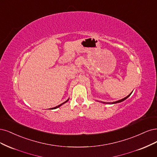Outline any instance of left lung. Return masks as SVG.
<instances>
[{"label": "left lung", "mask_w": 157, "mask_h": 157, "mask_svg": "<svg viewBox=\"0 0 157 157\" xmlns=\"http://www.w3.org/2000/svg\"><path fill=\"white\" fill-rule=\"evenodd\" d=\"M132 93H131L130 94H128L127 97H126L125 98H123V99H121V100H117V101H116V102H102V103H104V104H117V103H119V102H123V101H124V100H125L126 98H128L130 96V94H132Z\"/></svg>", "instance_id": "left-lung-1"}]
</instances>
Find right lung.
<instances>
[{
  "label": "right lung",
  "mask_w": 157,
  "mask_h": 157,
  "mask_svg": "<svg viewBox=\"0 0 157 157\" xmlns=\"http://www.w3.org/2000/svg\"><path fill=\"white\" fill-rule=\"evenodd\" d=\"M68 100H69V98H68V100H66V101H65V102H63V103H62V104H60V105H57V106H56V107H54V108H52V109H57V108H59V107H60V105H63V104H64V103H66V102H68Z\"/></svg>",
  "instance_id": "add662e5"
}]
</instances>
